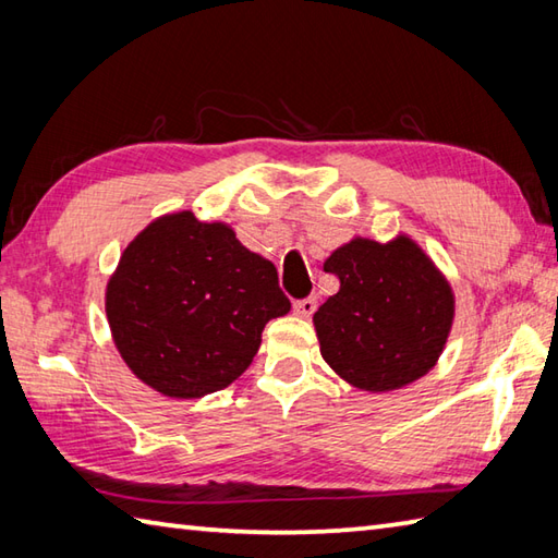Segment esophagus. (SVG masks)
<instances>
[{
	"mask_svg": "<svg viewBox=\"0 0 558 558\" xmlns=\"http://www.w3.org/2000/svg\"><path fill=\"white\" fill-rule=\"evenodd\" d=\"M316 312V298H304L294 302V314L298 316H312Z\"/></svg>",
	"mask_w": 558,
	"mask_h": 558,
	"instance_id": "34e87169",
	"label": "esophagus"
}]
</instances>
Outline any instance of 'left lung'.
<instances>
[{"label":"left lung","mask_w":558,"mask_h":558,"mask_svg":"<svg viewBox=\"0 0 558 558\" xmlns=\"http://www.w3.org/2000/svg\"><path fill=\"white\" fill-rule=\"evenodd\" d=\"M340 290L314 314L328 362L342 381L388 393L429 374L453 326L450 282L424 248L398 234L386 244L354 236L326 258Z\"/></svg>","instance_id":"8db88e82"}]
</instances>
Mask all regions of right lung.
Instances as JSON below:
<instances>
[{
  "mask_svg": "<svg viewBox=\"0 0 558 558\" xmlns=\"http://www.w3.org/2000/svg\"><path fill=\"white\" fill-rule=\"evenodd\" d=\"M290 300L268 258L248 252L220 220L177 210L148 222L117 264L105 314L141 381L192 400L228 388L252 364L270 318Z\"/></svg>",
  "mask_w": 558,
  "mask_h": 558,
  "instance_id": "1",
  "label": "right lung"
}]
</instances>
